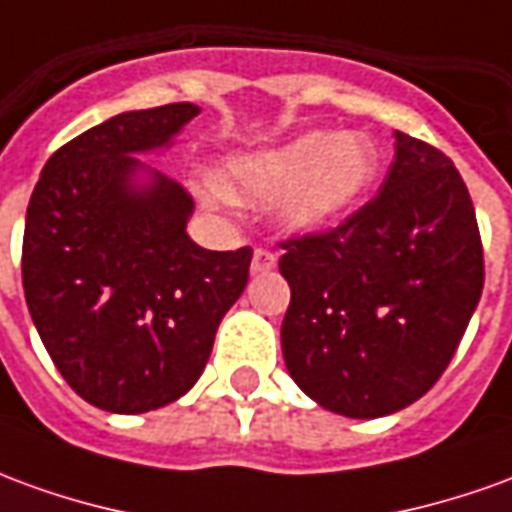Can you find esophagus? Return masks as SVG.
<instances>
[{
  "mask_svg": "<svg viewBox=\"0 0 512 512\" xmlns=\"http://www.w3.org/2000/svg\"><path fill=\"white\" fill-rule=\"evenodd\" d=\"M274 266H277V252H271V249H255V255H252V271L255 274L271 271Z\"/></svg>",
  "mask_w": 512,
  "mask_h": 512,
  "instance_id": "34e87169",
  "label": "esophagus"
}]
</instances>
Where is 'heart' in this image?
<instances>
[{
  "instance_id": "obj_1",
  "label": "heart",
  "mask_w": 512,
  "mask_h": 512,
  "mask_svg": "<svg viewBox=\"0 0 512 512\" xmlns=\"http://www.w3.org/2000/svg\"><path fill=\"white\" fill-rule=\"evenodd\" d=\"M377 169L374 146L360 135L307 132L260 155L235 157L221 174L224 194L241 202H280L296 230H316L355 205ZM219 196V188H210Z\"/></svg>"
}]
</instances>
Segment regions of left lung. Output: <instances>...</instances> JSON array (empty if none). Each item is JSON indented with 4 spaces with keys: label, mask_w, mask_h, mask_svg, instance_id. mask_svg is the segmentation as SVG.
Wrapping results in <instances>:
<instances>
[{
    "label": "left lung",
    "mask_w": 512,
    "mask_h": 512,
    "mask_svg": "<svg viewBox=\"0 0 512 512\" xmlns=\"http://www.w3.org/2000/svg\"><path fill=\"white\" fill-rule=\"evenodd\" d=\"M280 246L291 285L282 355L310 399L380 418L441 380L485 282L477 213L441 149L396 132L380 194Z\"/></svg>",
    "instance_id": "obj_1"
}]
</instances>
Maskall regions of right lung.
Returning a JSON list of instances; mask_svg holds the SVG:
<instances>
[{
  "mask_svg": "<svg viewBox=\"0 0 512 512\" xmlns=\"http://www.w3.org/2000/svg\"><path fill=\"white\" fill-rule=\"evenodd\" d=\"M191 102L121 113L46 160L27 207L21 282L57 371L85 402L146 413L205 371L224 313L249 280L252 249L210 252L185 221L194 199L152 174L132 191L135 152L169 144Z\"/></svg>",
  "mask_w": 512,
  "mask_h": 512,
  "instance_id": "1",
  "label": "right lung"
}]
</instances>
